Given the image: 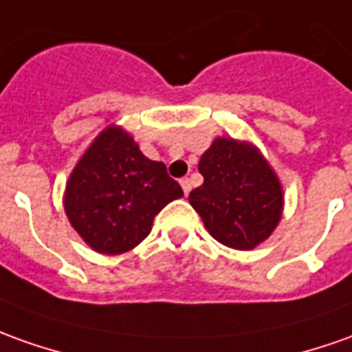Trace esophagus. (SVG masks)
<instances>
[{"mask_svg":"<svg viewBox=\"0 0 352 352\" xmlns=\"http://www.w3.org/2000/svg\"><path fill=\"white\" fill-rule=\"evenodd\" d=\"M180 186H182V190H184V193H186V195H188V193H190V191H191L190 178H182Z\"/></svg>","mask_w":352,"mask_h":352,"instance_id":"34e87169","label":"esophagus"}]
</instances>
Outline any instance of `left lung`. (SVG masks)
I'll use <instances>...</instances> for the list:
<instances>
[{"instance_id": "obj_1", "label": "left lung", "mask_w": 352, "mask_h": 352, "mask_svg": "<svg viewBox=\"0 0 352 352\" xmlns=\"http://www.w3.org/2000/svg\"><path fill=\"white\" fill-rule=\"evenodd\" d=\"M203 186L191 207L222 245L247 251L274 232L282 217V186L261 153L232 138H218L199 161Z\"/></svg>"}]
</instances>
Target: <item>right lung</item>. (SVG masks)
<instances>
[{"mask_svg": "<svg viewBox=\"0 0 352 352\" xmlns=\"http://www.w3.org/2000/svg\"><path fill=\"white\" fill-rule=\"evenodd\" d=\"M180 197L166 166L149 161L124 130L109 126L70 174L65 210L91 249L120 254L142 243L161 208Z\"/></svg>", "mask_w": 352, "mask_h": 352, "instance_id": "right-lung-1", "label": "right lung"}]
</instances>
